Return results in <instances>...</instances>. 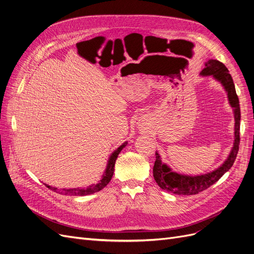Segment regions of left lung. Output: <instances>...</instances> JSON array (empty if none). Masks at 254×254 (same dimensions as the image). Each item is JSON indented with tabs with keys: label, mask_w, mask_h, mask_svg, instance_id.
Returning <instances> with one entry per match:
<instances>
[{
	"label": "left lung",
	"mask_w": 254,
	"mask_h": 254,
	"mask_svg": "<svg viewBox=\"0 0 254 254\" xmlns=\"http://www.w3.org/2000/svg\"><path fill=\"white\" fill-rule=\"evenodd\" d=\"M200 74L203 76L213 75L215 80L222 84L225 91L227 92L228 102L231 108L234 109L235 115L234 146L231 148V151L226 161L219 168H217L213 172L195 176L184 175L173 172L166 164L162 163L160 154L156 152V162H154L152 169L154 181L157 182L161 189L176 195H195L209 188V187L218 182L221 179V176L231 168L239 151L241 110L239 97L236 92L233 78H231L228 69L222 62L213 59H209L205 62V67L201 70Z\"/></svg>",
	"instance_id": "1"
}]
</instances>
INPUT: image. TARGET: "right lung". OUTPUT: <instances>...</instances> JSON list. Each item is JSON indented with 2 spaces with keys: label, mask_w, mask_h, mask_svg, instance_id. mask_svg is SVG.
<instances>
[{
  "label": "right lung",
  "mask_w": 254,
  "mask_h": 254,
  "mask_svg": "<svg viewBox=\"0 0 254 254\" xmlns=\"http://www.w3.org/2000/svg\"><path fill=\"white\" fill-rule=\"evenodd\" d=\"M127 144V142H125L123 145H120L111 154V157L109 158V161H108V164H107V168L105 170V173L103 175V178L97 184L91 185V186H89L86 189H83V188H73V189H62V190H59L57 188H55V187H51V186H48V185H46V186L48 187L49 189H51L54 192L59 193V191H60V194L72 195V196H85V195H89V194H93L95 192L101 191L102 189H104L105 187L110 183V181H111L112 176H113V173H114V166H115L116 159L118 157V154L120 153V151L123 150V148H125V146Z\"/></svg>",
  "instance_id": "right-lung-1"
}]
</instances>
